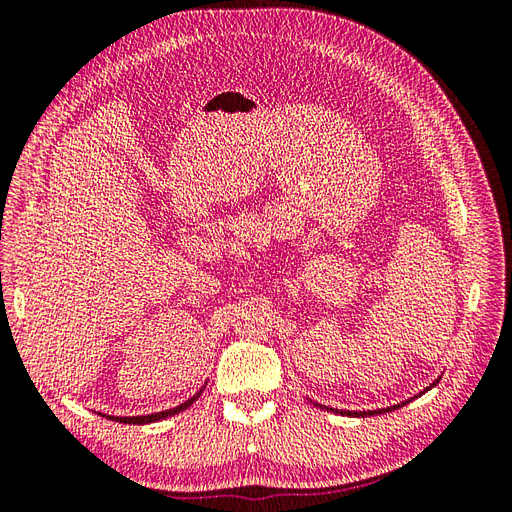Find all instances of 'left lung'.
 Instances as JSON below:
<instances>
[{
    "label": "left lung",
    "mask_w": 512,
    "mask_h": 512,
    "mask_svg": "<svg viewBox=\"0 0 512 512\" xmlns=\"http://www.w3.org/2000/svg\"><path fill=\"white\" fill-rule=\"evenodd\" d=\"M438 382V380H436ZM436 382H433V384H436ZM431 384V386H433ZM431 386H429V389H431ZM429 389H425V391H429ZM423 391V393H425ZM410 401V399H408ZM408 401H401V404H397V406H393V408H382V410H369V412H346V410H342V412H339V414H354V416H374V414H382V412H391V410H397V408H401V406H406L408 404ZM333 412H337V410H333Z\"/></svg>",
    "instance_id": "8db88e82"
}]
</instances>
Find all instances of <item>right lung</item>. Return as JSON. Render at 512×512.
<instances>
[{
    "label": "right lung",
    "instance_id": "1",
    "mask_svg": "<svg viewBox=\"0 0 512 512\" xmlns=\"http://www.w3.org/2000/svg\"><path fill=\"white\" fill-rule=\"evenodd\" d=\"M198 397V395H196ZM196 397L188 399L185 404L177 406V408H170V410H164V412H156V414H145V416H106V418H113V421H119L123 425H147V423H156V421H162V418L166 416H173V414H179L183 412L188 406H192Z\"/></svg>",
    "mask_w": 512,
    "mask_h": 512
}]
</instances>
